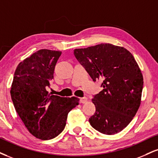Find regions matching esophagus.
<instances>
[{"instance_id":"obj_1","label":"esophagus","mask_w":158,"mask_h":158,"mask_svg":"<svg viewBox=\"0 0 158 158\" xmlns=\"http://www.w3.org/2000/svg\"><path fill=\"white\" fill-rule=\"evenodd\" d=\"M87 102V97L80 98V103H81V104H85Z\"/></svg>"}]
</instances>
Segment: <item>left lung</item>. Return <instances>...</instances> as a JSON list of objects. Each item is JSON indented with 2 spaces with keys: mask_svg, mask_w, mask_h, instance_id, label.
Segmentation results:
<instances>
[{
  "mask_svg": "<svg viewBox=\"0 0 158 158\" xmlns=\"http://www.w3.org/2000/svg\"><path fill=\"white\" fill-rule=\"evenodd\" d=\"M73 54L93 81H102L103 90L93 96L96 112L90 125L103 134L121 132L135 115L143 90V76L133 56L109 43L74 49Z\"/></svg>",
  "mask_w": 158,
  "mask_h": 158,
  "instance_id": "1",
  "label": "left lung"
}]
</instances>
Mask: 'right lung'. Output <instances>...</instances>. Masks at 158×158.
I'll use <instances>...</instances> for the list:
<instances>
[{
    "label": "right lung",
    "instance_id": "right-lung-1",
    "mask_svg": "<svg viewBox=\"0 0 158 158\" xmlns=\"http://www.w3.org/2000/svg\"><path fill=\"white\" fill-rule=\"evenodd\" d=\"M60 51L41 49L18 64L11 87L15 110L29 132L51 140L63 131L68 114L79 104L77 97L51 95L47 89L54 79Z\"/></svg>",
    "mask_w": 158,
    "mask_h": 158
}]
</instances>
